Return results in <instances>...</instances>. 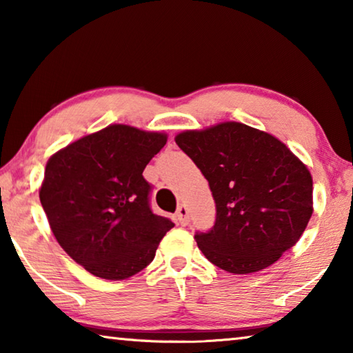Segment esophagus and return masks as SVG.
I'll return each instance as SVG.
<instances>
[{"label": "esophagus", "mask_w": 353, "mask_h": 353, "mask_svg": "<svg viewBox=\"0 0 353 353\" xmlns=\"http://www.w3.org/2000/svg\"><path fill=\"white\" fill-rule=\"evenodd\" d=\"M176 216H177V223L181 225H187L188 221H190V216H188V207L182 204L179 205L177 212H176Z\"/></svg>", "instance_id": "34e87169"}]
</instances>
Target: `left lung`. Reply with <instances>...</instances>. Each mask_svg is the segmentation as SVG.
Here are the masks:
<instances>
[{
	"mask_svg": "<svg viewBox=\"0 0 353 353\" xmlns=\"http://www.w3.org/2000/svg\"><path fill=\"white\" fill-rule=\"evenodd\" d=\"M174 140L208 181L216 204L213 229L194 235L208 261L250 274L299 241L313 214V179L285 143L238 121L183 130Z\"/></svg>",
	"mask_w": 353,
	"mask_h": 353,
	"instance_id": "1",
	"label": "left lung"
}]
</instances>
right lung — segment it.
Returning <instances> with one entry per match:
<instances>
[{
	"instance_id": "right-lung-1",
	"label": "right lung",
	"mask_w": 353,
	"mask_h": 353,
	"mask_svg": "<svg viewBox=\"0 0 353 353\" xmlns=\"http://www.w3.org/2000/svg\"><path fill=\"white\" fill-rule=\"evenodd\" d=\"M168 135L110 124L48 160L39 196L57 243L93 276L124 280L154 260L174 227L149 208L143 171Z\"/></svg>"
}]
</instances>
